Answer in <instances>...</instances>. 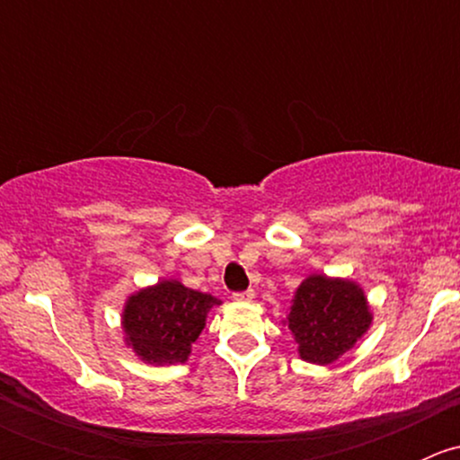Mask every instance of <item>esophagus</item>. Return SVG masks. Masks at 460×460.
<instances>
[{"label": "esophagus", "instance_id": "1", "mask_svg": "<svg viewBox=\"0 0 460 460\" xmlns=\"http://www.w3.org/2000/svg\"><path fill=\"white\" fill-rule=\"evenodd\" d=\"M253 298H256V291H253V289L238 291V294H234V300H238V303H252Z\"/></svg>", "mask_w": 460, "mask_h": 460}]
</instances>
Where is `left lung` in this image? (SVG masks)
I'll return each instance as SVG.
<instances>
[{
  "mask_svg": "<svg viewBox=\"0 0 460 460\" xmlns=\"http://www.w3.org/2000/svg\"><path fill=\"white\" fill-rule=\"evenodd\" d=\"M282 323L289 327L300 358L332 365L367 333L374 314L356 280L312 273L298 285Z\"/></svg>",
  "mask_w": 460,
  "mask_h": 460,
  "instance_id": "1",
  "label": "left lung"
}]
</instances>
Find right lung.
I'll list each match as a JSON object with an SVG mask.
<instances>
[{
    "label": "right lung",
    "mask_w": 460,
    "mask_h": 460,
    "mask_svg": "<svg viewBox=\"0 0 460 460\" xmlns=\"http://www.w3.org/2000/svg\"><path fill=\"white\" fill-rule=\"evenodd\" d=\"M222 305L216 296L162 278L127 296L122 307L124 345L146 365L187 363L207 316Z\"/></svg>",
    "instance_id": "obj_1"
}]
</instances>
